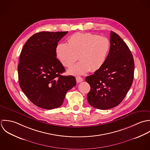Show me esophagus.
Wrapping results in <instances>:
<instances>
[{"label": "esophagus", "instance_id": "1", "mask_svg": "<svg viewBox=\"0 0 150 150\" xmlns=\"http://www.w3.org/2000/svg\"><path fill=\"white\" fill-rule=\"evenodd\" d=\"M76 82L78 83H81V82H82L83 81V78L82 77H81V76H77L76 78Z\"/></svg>", "mask_w": 150, "mask_h": 150}]
</instances>
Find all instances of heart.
Returning <instances> with one entry per match:
<instances>
[{
	"instance_id": "b5f03b06",
	"label": "heart",
	"mask_w": 150,
	"mask_h": 150,
	"mask_svg": "<svg viewBox=\"0 0 150 150\" xmlns=\"http://www.w3.org/2000/svg\"><path fill=\"white\" fill-rule=\"evenodd\" d=\"M110 50V40L104 36L90 33H76L68 40V43H60L56 48V55L61 64L70 67L68 73L82 75L88 71H96L104 64Z\"/></svg>"
}]
</instances>
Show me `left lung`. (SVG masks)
Listing matches in <instances>:
<instances>
[{"label": "left lung", "instance_id": "left-lung-1", "mask_svg": "<svg viewBox=\"0 0 150 150\" xmlns=\"http://www.w3.org/2000/svg\"><path fill=\"white\" fill-rule=\"evenodd\" d=\"M134 62L132 54L120 36L110 33V50L103 66L86 78L90 85L87 99L100 110L114 108L122 102L133 81Z\"/></svg>", "mask_w": 150, "mask_h": 150}]
</instances>
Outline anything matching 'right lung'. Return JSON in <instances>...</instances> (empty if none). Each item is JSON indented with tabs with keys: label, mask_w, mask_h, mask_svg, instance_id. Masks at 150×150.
Instances as JSON below:
<instances>
[{
	"label": "right lung",
	"mask_w": 150,
	"mask_h": 150,
	"mask_svg": "<svg viewBox=\"0 0 150 150\" xmlns=\"http://www.w3.org/2000/svg\"><path fill=\"white\" fill-rule=\"evenodd\" d=\"M67 33H36L26 42L20 54V88L33 104L43 109L59 107L67 92L76 85L74 76L61 75L65 69L56 57L58 42Z\"/></svg>",
	"instance_id": "add662e5"
}]
</instances>
